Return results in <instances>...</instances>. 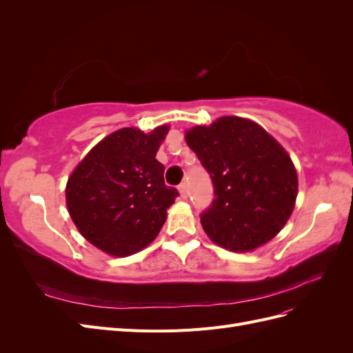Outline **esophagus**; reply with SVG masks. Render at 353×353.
Here are the masks:
<instances>
[{
  "mask_svg": "<svg viewBox=\"0 0 353 353\" xmlns=\"http://www.w3.org/2000/svg\"><path fill=\"white\" fill-rule=\"evenodd\" d=\"M178 191H179V194H181V197H183V199H185V197H187V194H188V191H187V184H185V183H183V184H179V187H178Z\"/></svg>",
  "mask_w": 353,
  "mask_h": 353,
  "instance_id": "34e87169",
  "label": "esophagus"
}]
</instances>
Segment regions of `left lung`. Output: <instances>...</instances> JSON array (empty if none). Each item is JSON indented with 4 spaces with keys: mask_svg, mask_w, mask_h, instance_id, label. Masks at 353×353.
I'll list each match as a JSON object with an SVG mask.
<instances>
[{
    "mask_svg": "<svg viewBox=\"0 0 353 353\" xmlns=\"http://www.w3.org/2000/svg\"><path fill=\"white\" fill-rule=\"evenodd\" d=\"M185 141L215 188L200 215L210 240L231 252H252L275 237L297 197L296 168L284 148L261 125L237 116L191 128Z\"/></svg>",
    "mask_w": 353,
    "mask_h": 353,
    "instance_id": "8db88e82",
    "label": "left lung"
}]
</instances>
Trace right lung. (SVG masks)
Returning a JSON list of instances; mask_svg holds the SVG:
<instances>
[{
    "mask_svg": "<svg viewBox=\"0 0 353 353\" xmlns=\"http://www.w3.org/2000/svg\"><path fill=\"white\" fill-rule=\"evenodd\" d=\"M168 131V125L150 134L137 128L116 131L92 147L69 176V215L95 248L128 256L157 237L179 196L165 185V166L156 159Z\"/></svg>",
    "mask_w": 353,
    "mask_h": 353,
    "instance_id": "obj_1",
    "label": "right lung"
}]
</instances>
